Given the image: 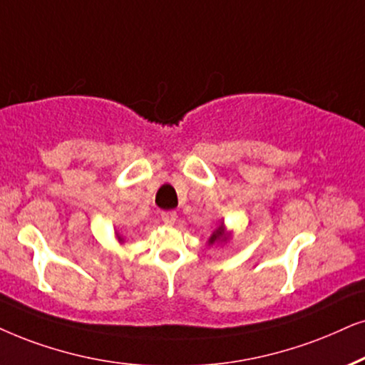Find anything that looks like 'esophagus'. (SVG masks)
<instances>
[{
	"instance_id": "34e87169",
	"label": "esophagus",
	"mask_w": 365,
	"mask_h": 365,
	"mask_svg": "<svg viewBox=\"0 0 365 365\" xmlns=\"http://www.w3.org/2000/svg\"><path fill=\"white\" fill-rule=\"evenodd\" d=\"M161 220H163L167 225H173L175 222H177V212L175 210L161 212Z\"/></svg>"
}]
</instances>
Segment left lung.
Instances as JSON below:
<instances>
[{"instance_id": "obj_1", "label": "left lung", "mask_w": 365, "mask_h": 365, "mask_svg": "<svg viewBox=\"0 0 365 365\" xmlns=\"http://www.w3.org/2000/svg\"><path fill=\"white\" fill-rule=\"evenodd\" d=\"M222 236H224V227L220 225V227H217L214 230V234H212V236L209 237V244H215L217 241H219V239H222Z\"/></svg>"}]
</instances>
